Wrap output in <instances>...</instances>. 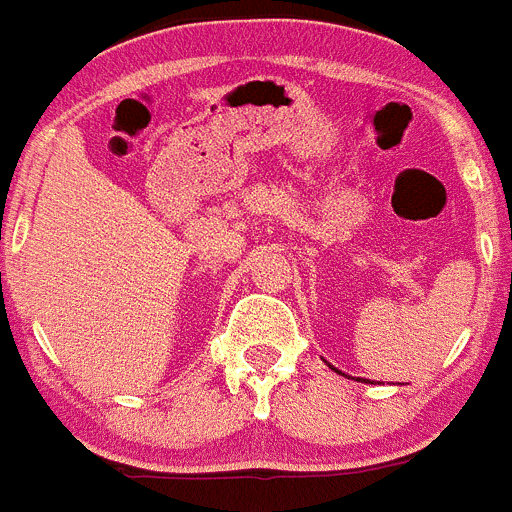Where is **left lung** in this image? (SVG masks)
Listing matches in <instances>:
<instances>
[{
    "mask_svg": "<svg viewBox=\"0 0 512 512\" xmlns=\"http://www.w3.org/2000/svg\"><path fill=\"white\" fill-rule=\"evenodd\" d=\"M328 366H331V364H328ZM331 369H333V366H331ZM333 371H336V374H341V371H338V369H333ZM343 376H346V374H343ZM348 379H351V376H348ZM356 381H361V379H356ZM364 381H366V384H371L369 379H364Z\"/></svg>",
    "mask_w": 512,
    "mask_h": 512,
    "instance_id": "1",
    "label": "left lung"
}]
</instances>
